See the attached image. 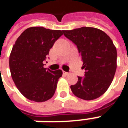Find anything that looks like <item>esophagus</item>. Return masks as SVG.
Masks as SVG:
<instances>
[{"mask_svg":"<svg viewBox=\"0 0 128 128\" xmlns=\"http://www.w3.org/2000/svg\"><path fill=\"white\" fill-rule=\"evenodd\" d=\"M63 74H64V75H68L69 73H68V72H65V71H64V70H63Z\"/></svg>","mask_w":128,"mask_h":128,"instance_id":"1","label":"esophagus"}]
</instances>
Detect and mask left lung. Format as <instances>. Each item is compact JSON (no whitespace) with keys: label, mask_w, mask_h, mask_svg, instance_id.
<instances>
[{"label":"left lung","mask_w":128,"mask_h":128,"mask_svg":"<svg viewBox=\"0 0 128 128\" xmlns=\"http://www.w3.org/2000/svg\"><path fill=\"white\" fill-rule=\"evenodd\" d=\"M64 35L78 46L84 78L78 77L70 89L75 96L92 100L104 94L113 80L116 69L117 53L112 40L105 32L94 27L83 26L64 30Z\"/></svg>","instance_id":"obj_1"}]
</instances>
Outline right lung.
Masks as SVG:
<instances>
[{
	"mask_svg": "<svg viewBox=\"0 0 128 128\" xmlns=\"http://www.w3.org/2000/svg\"><path fill=\"white\" fill-rule=\"evenodd\" d=\"M63 31L32 26L24 30L14 44L10 56L11 75L21 94L36 102H46L55 94L60 69L44 68L50 48Z\"/></svg>",
	"mask_w": 128,
	"mask_h": 128,
	"instance_id": "1",
	"label": "right lung"
}]
</instances>
